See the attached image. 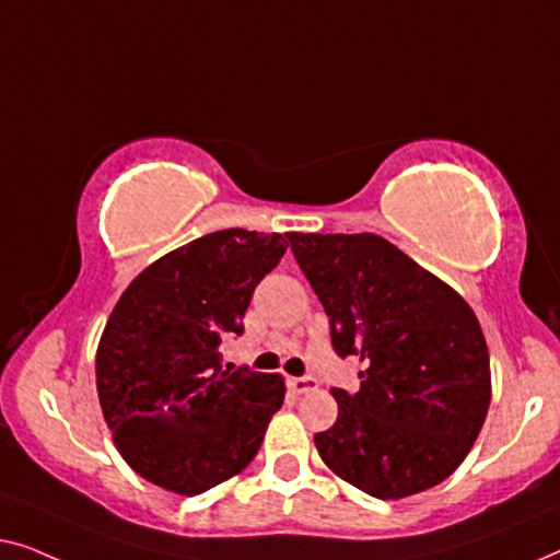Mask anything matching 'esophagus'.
I'll list each match as a JSON object with an SVG mask.
<instances>
[{
  "label": "esophagus",
  "mask_w": 560,
  "mask_h": 560,
  "mask_svg": "<svg viewBox=\"0 0 560 560\" xmlns=\"http://www.w3.org/2000/svg\"><path fill=\"white\" fill-rule=\"evenodd\" d=\"M288 387L293 389L295 395H305V393H313V389H318V380L316 377H290Z\"/></svg>",
  "instance_id": "34e87169"
}]
</instances>
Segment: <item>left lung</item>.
<instances>
[{"mask_svg":"<svg viewBox=\"0 0 560 560\" xmlns=\"http://www.w3.org/2000/svg\"><path fill=\"white\" fill-rule=\"evenodd\" d=\"M331 324L334 351L362 362L357 393L316 433L324 464L377 500L425 492L456 471L485 425L492 377L469 303L377 234L290 232Z\"/></svg>","mask_w":560,"mask_h":560,"instance_id":"8db88e82","label":"left lung"}]
</instances>
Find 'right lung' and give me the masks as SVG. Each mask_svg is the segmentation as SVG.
<instances>
[{
    "mask_svg": "<svg viewBox=\"0 0 560 560\" xmlns=\"http://www.w3.org/2000/svg\"><path fill=\"white\" fill-rule=\"evenodd\" d=\"M282 234L221 229L129 282L96 351V389L119 454L142 479L201 494L240 474L285 400L280 374L221 364L252 293L285 255Z\"/></svg>",
    "mask_w": 560,
    "mask_h": 560,
    "instance_id": "1",
    "label": "right lung"
}]
</instances>
